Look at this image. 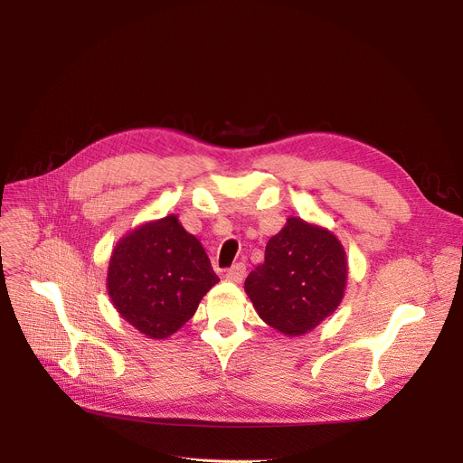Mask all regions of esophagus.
Returning a JSON list of instances; mask_svg holds the SVG:
<instances>
[{
	"mask_svg": "<svg viewBox=\"0 0 463 463\" xmlns=\"http://www.w3.org/2000/svg\"><path fill=\"white\" fill-rule=\"evenodd\" d=\"M244 278H246V264L244 262H236L227 270V279H231L234 283H240Z\"/></svg>",
	"mask_w": 463,
	"mask_h": 463,
	"instance_id": "1",
	"label": "esophagus"
}]
</instances>
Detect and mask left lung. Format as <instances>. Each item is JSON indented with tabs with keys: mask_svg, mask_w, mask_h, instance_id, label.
<instances>
[{
	"mask_svg": "<svg viewBox=\"0 0 463 463\" xmlns=\"http://www.w3.org/2000/svg\"><path fill=\"white\" fill-rule=\"evenodd\" d=\"M347 285L345 250L330 231L288 217L269 240L264 262L246 279L259 317L285 335L313 330L332 315Z\"/></svg>",
	"mask_w": 463,
	"mask_h": 463,
	"instance_id": "obj_1",
	"label": "left lung"
}]
</instances>
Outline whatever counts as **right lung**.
<instances>
[{
	"mask_svg": "<svg viewBox=\"0 0 463 463\" xmlns=\"http://www.w3.org/2000/svg\"><path fill=\"white\" fill-rule=\"evenodd\" d=\"M217 281L203 244L173 213L121 238L107 274L118 313L152 339L182 328Z\"/></svg>",
	"mask_w": 463,
	"mask_h": 463,
	"instance_id": "obj_1",
	"label": "right lung"
}]
</instances>
